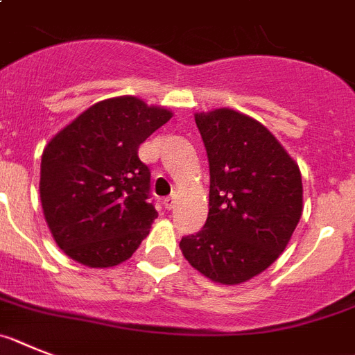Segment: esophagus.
Listing matches in <instances>:
<instances>
[{
    "label": "esophagus",
    "mask_w": 355,
    "mask_h": 355,
    "mask_svg": "<svg viewBox=\"0 0 355 355\" xmlns=\"http://www.w3.org/2000/svg\"><path fill=\"white\" fill-rule=\"evenodd\" d=\"M175 205H177V198H175V196H169V198L164 200V207L168 209V211L175 209Z\"/></svg>",
    "instance_id": "34e87169"
}]
</instances>
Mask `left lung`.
Here are the masks:
<instances>
[{"mask_svg":"<svg viewBox=\"0 0 355 355\" xmlns=\"http://www.w3.org/2000/svg\"><path fill=\"white\" fill-rule=\"evenodd\" d=\"M211 187L203 229L180 250L212 282L236 286L286 250L302 216L300 168L263 123L232 109L195 114Z\"/></svg>","mask_w":355,"mask_h":355,"instance_id":"obj_1","label":"left lung"}]
</instances>
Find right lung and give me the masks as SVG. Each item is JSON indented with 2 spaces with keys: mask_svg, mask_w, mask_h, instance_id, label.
I'll return each instance as SVG.
<instances>
[{
  "mask_svg": "<svg viewBox=\"0 0 355 355\" xmlns=\"http://www.w3.org/2000/svg\"><path fill=\"white\" fill-rule=\"evenodd\" d=\"M135 96L98 101L46 144L41 203L60 250L89 268L118 266L150 234L157 211L139 144L171 119Z\"/></svg>",
  "mask_w": 355,
  "mask_h": 355,
  "instance_id": "right-lung-1",
  "label": "right lung"
}]
</instances>
